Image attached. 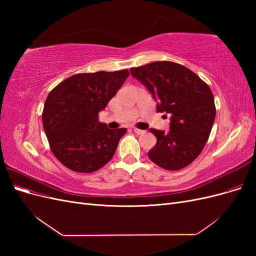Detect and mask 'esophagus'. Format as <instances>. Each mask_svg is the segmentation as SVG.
<instances>
[{"instance_id": "obj_1", "label": "esophagus", "mask_w": 256, "mask_h": 256, "mask_svg": "<svg viewBox=\"0 0 256 256\" xmlns=\"http://www.w3.org/2000/svg\"><path fill=\"white\" fill-rule=\"evenodd\" d=\"M134 131L136 134H143L145 131L144 130H141V129H138V128H134Z\"/></svg>"}]
</instances>
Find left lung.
<instances>
[{
	"mask_svg": "<svg viewBox=\"0 0 256 256\" xmlns=\"http://www.w3.org/2000/svg\"><path fill=\"white\" fill-rule=\"evenodd\" d=\"M157 100V112H166L171 127L150 129L157 143L150 159L162 168L177 171L189 166L202 152L216 118L214 95L208 84L190 69L160 60L130 69Z\"/></svg>",
	"mask_w": 256,
	"mask_h": 256,
	"instance_id": "obj_1",
	"label": "left lung"
}]
</instances>
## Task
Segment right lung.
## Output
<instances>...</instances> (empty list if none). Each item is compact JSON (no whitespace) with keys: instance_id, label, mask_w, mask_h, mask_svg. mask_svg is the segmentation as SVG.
I'll return each mask as SVG.
<instances>
[{"instance_id":"add662e5","label":"right lung","mask_w":256,"mask_h":256,"mask_svg":"<svg viewBox=\"0 0 256 256\" xmlns=\"http://www.w3.org/2000/svg\"><path fill=\"white\" fill-rule=\"evenodd\" d=\"M128 76V69L76 74L49 92L42 124L50 150L62 164L78 173H92L112 159L127 129H109L99 122L98 113Z\"/></svg>"}]
</instances>
